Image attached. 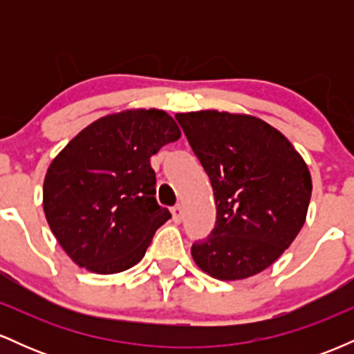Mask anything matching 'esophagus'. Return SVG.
I'll list each match as a JSON object with an SVG mask.
<instances>
[{
  "instance_id": "obj_1",
  "label": "esophagus",
  "mask_w": 354,
  "mask_h": 354,
  "mask_svg": "<svg viewBox=\"0 0 354 354\" xmlns=\"http://www.w3.org/2000/svg\"><path fill=\"white\" fill-rule=\"evenodd\" d=\"M171 214H173V221H174V223H180L181 219H183V208H181V205L173 206V208H171Z\"/></svg>"
}]
</instances>
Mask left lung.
Wrapping results in <instances>:
<instances>
[{"mask_svg": "<svg viewBox=\"0 0 354 354\" xmlns=\"http://www.w3.org/2000/svg\"><path fill=\"white\" fill-rule=\"evenodd\" d=\"M176 120L216 203L214 228L191 246L194 263L223 281L261 273L303 228L313 188L306 163L259 118L206 109Z\"/></svg>", "mask_w": 354, "mask_h": 354, "instance_id": "8db88e82", "label": "left lung"}]
</instances>
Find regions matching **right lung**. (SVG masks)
Masks as SVG:
<instances>
[{"mask_svg":"<svg viewBox=\"0 0 354 354\" xmlns=\"http://www.w3.org/2000/svg\"><path fill=\"white\" fill-rule=\"evenodd\" d=\"M181 136L161 109L100 118L53 160L43 185L48 225L73 261L100 274L135 266L171 213L158 205L149 158Z\"/></svg>","mask_w":354,"mask_h":354,"instance_id":"obj_1","label":"right lung"}]
</instances>
